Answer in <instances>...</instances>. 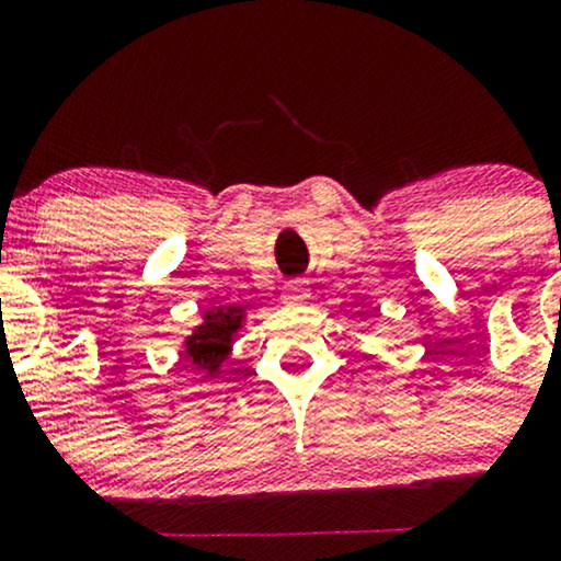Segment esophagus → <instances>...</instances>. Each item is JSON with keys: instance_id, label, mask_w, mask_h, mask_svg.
<instances>
[{"instance_id": "esophagus-1", "label": "esophagus", "mask_w": 561, "mask_h": 561, "mask_svg": "<svg viewBox=\"0 0 561 561\" xmlns=\"http://www.w3.org/2000/svg\"><path fill=\"white\" fill-rule=\"evenodd\" d=\"M282 298H285V300H306L308 289L300 279H293V282H287V285H285V295H282Z\"/></svg>"}]
</instances>
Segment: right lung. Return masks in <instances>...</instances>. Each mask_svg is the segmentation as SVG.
I'll return each instance as SVG.
<instances>
[{
  "label": "right lung",
  "instance_id": "obj_1",
  "mask_svg": "<svg viewBox=\"0 0 561 561\" xmlns=\"http://www.w3.org/2000/svg\"><path fill=\"white\" fill-rule=\"evenodd\" d=\"M244 313L240 306H218L203 313V324L186 340L184 356L197 369L218 371V366L227 362L229 345L234 334L240 332Z\"/></svg>",
  "mask_w": 561,
  "mask_h": 561
}]
</instances>
